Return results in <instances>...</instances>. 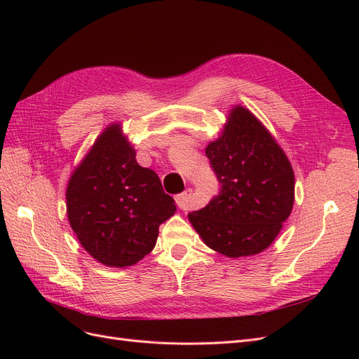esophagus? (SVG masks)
<instances>
[{
    "mask_svg": "<svg viewBox=\"0 0 359 359\" xmlns=\"http://www.w3.org/2000/svg\"><path fill=\"white\" fill-rule=\"evenodd\" d=\"M191 194H193V190H191V189H186L182 193L177 194V196H175V202H177V205L180 206L181 210H184V211L189 210Z\"/></svg>",
    "mask_w": 359,
    "mask_h": 359,
    "instance_id": "esophagus-1",
    "label": "esophagus"
}]
</instances>
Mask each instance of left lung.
<instances>
[{"instance_id": "left-lung-1", "label": "left lung", "mask_w": 359, "mask_h": 359, "mask_svg": "<svg viewBox=\"0 0 359 359\" xmlns=\"http://www.w3.org/2000/svg\"><path fill=\"white\" fill-rule=\"evenodd\" d=\"M205 154L220 191L189 214L193 227L206 245L227 257L264 252L293 206L295 178L283 149L252 112L236 106Z\"/></svg>"}]
</instances>
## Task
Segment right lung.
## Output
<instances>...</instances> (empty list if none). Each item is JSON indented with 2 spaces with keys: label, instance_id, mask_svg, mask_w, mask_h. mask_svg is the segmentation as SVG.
<instances>
[{
  "label": "right lung",
  "instance_id": "right-lung-1",
  "mask_svg": "<svg viewBox=\"0 0 359 359\" xmlns=\"http://www.w3.org/2000/svg\"><path fill=\"white\" fill-rule=\"evenodd\" d=\"M67 217L79 243L107 266H130L154 248L158 226L175 212L154 170L112 124L97 137L67 186Z\"/></svg>",
  "mask_w": 359,
  "mask_h": 359
}]
</instances>
